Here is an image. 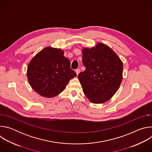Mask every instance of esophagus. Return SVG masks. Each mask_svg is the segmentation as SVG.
I'll list each match as a JSON object with an SVG mask.
<instances>
[{"label":"esophagus","mask_w":152,"mask_h":152,"mask_svg":"<svg viewBox=\"0 0 152 152\" xmlns=\"http://www.w3.org/2000/svg\"><path fill=\"white\" fill-rule=\"evenodd\" d=\"M80 69H76V74H77V75H79V73H80Z\"/></svg>","instance_id":"obj_1"}]
</instances>
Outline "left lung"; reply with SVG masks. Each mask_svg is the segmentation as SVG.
<instances>
[{
	"mask_svg": "<svg viewBox=\"0 0 152 152\" xmlns=\"http://www.w3.org/2000/svg\"><path fill=\"white\" fill-rule=\"evenodd\" d=\"M85 70L78 75L83 93L90 102L102 103L118 90L123 79V64L107 46L98 43L94 48L82 49Z\"/></svg>",
	"mask_w": 152,
	"mask_h": 152,
	"instance_id": "left-lung-1",
	"label": "left lung"
}]
</instances>
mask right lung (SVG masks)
Returning a JSON list of instances; mask_svg holds the SVG:
<instances>
[{
    "instance_id": "obj_1",
    "label": "right lung",
    "mask_w": 152,
    "mask_h": 152,
    "mask_svg": "<svg viewBox=\"0 0 152 152\" xmlns=\"http://www.w3.org/2000/svg\"><path fill=\"white\" fill-rule=\"evenodd\" d=\"M75 76L76 73L70 69V62L64 56V51L51 47L38 52L29 62L27 70L33 90L49 98L61 93Z\"/></svg>"
}]
</instances>
